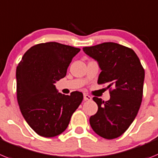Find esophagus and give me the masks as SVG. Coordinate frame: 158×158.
<instances>
[{"label":"esophagus","mask_w":158,"mask_h":158,"mask_svg":"<svg viewBox=\"0 0 158 158\" xmlns=\"http://www.w3.org/2000/svg\"><path fill=\"white\" fill-rule=\"evenodd\" d=\"M83 98H84L85 101H90L92 99L91 96H89L88 94H84L83 95Z\"/></svg>","instance_id":"obj_1"}]
</instances>
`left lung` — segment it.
Wrapping results in <instances>:
<instances>
[{"instance_id":"obj_1","label":"left lung","mask_w":158,"mask_h":158,"mask_svg":"<svg viewBox=\"0 0 158 158\" xmlns=\"http://www.w3.org/2000/svg\"><path fill=\"white\" fill-rule=\"evenodd\" d=\"M86 54L98 61L101 72L98 83H108L110 99L94 97L98 106L89 123L101 137H120L137 116L143 94L145 71L134 50L114 42L83 47Z\"/></svg>"}]
</instances>
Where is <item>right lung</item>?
I'll use <instances>...</instances> for the list:
<instances>
[{"instance_id":"1","label":"right lung","mask_w":158,"mask_h":158,"mask_svg":"<svg viewBox=\"0 0 158 158\" xmlns=\"http://www.w3.org/2000/svg\"><path fill=\"white\" fill-rule=\"evenodd\" d=\"M79 48L46 42L30 48L16 69L17 101L23 116L37 134H61L83 99L79 91L59 93L54 83L66 76Z\"/></svg>"}]
</instances>
